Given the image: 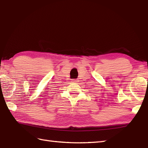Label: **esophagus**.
I'll use <instances>...</instances> for the list:
<instances>
[{
    "label": "esophagus",
    "mask_w": 148,
    "mask_h": 148,
    "mask_svg": "<svg viewBox=\"0 0 148 148\" xmlns=\"http://www.w3.org/2000/svg\"><path fill=\"white\" fill-rule=\"evenodd\" d=\"M77 79H73V82H77Z\"/></svg>",
    "instance_id": "1"
}]
</instances>
